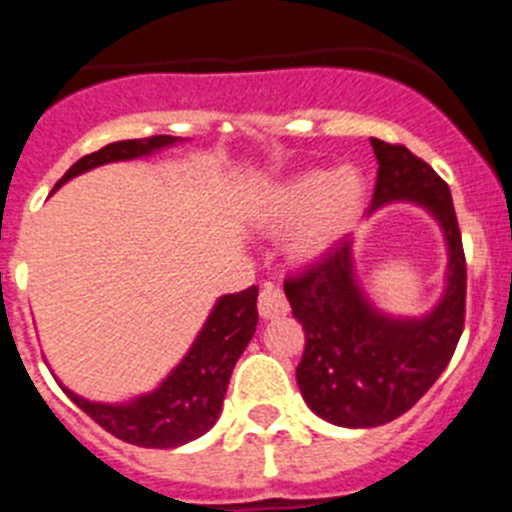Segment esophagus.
<instances>
[{"label": "esophagus", "instance_id": "34e87169", "mask_svg": "<svg viewBox=\"0 0 512 512\" xmlns=\"http://www.w3.org/2000/svg\"><path fill=\"white\" fill-rule=\"evenodd\" d=\"M287 312H289V302H287V297H284L282 289L274 287V284H266L259 295L261 318L274 320V318H282V315H287Z\"/></svg>", "mask_w": 512, "mask_h": 512}]
</instances>
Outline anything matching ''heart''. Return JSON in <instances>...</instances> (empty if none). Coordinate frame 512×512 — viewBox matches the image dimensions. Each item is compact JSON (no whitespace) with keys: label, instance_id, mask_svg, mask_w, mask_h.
<instances>
[{"label":"heart","instance_id":"b5f03b06","mask_svg":"<svg viewBox=\"0 0 512 512\" xmlns=\"http://www.w3.org/2000/svg\"><path fill=\"white\" fill-rule=\"evenodd\" d=\"M364 184L351 169H310L271 184L256 202L253 220L264 230H284L287 253L300 264L325 259L359 223Z\"/></svg>","mask_w":512,"mask_h":512}]
</instances>
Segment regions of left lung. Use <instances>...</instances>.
Masks as SVG:
<instances>
[{
  "instance_id": "obj_1",
  "label": "left lung",
  "mask_w": 512,
  "mask_h": 512,
  "mask_svg": "<svg viewBox=\"0 0 512 512\" xmlns=\"http://www.w3.org/2000/svg\"><path fill=\"white\" fill-rule=\"evenodd\" d=\"M379 161L372 212L392 202L428 210L446 243V287L418 318L379 310L356 277L354 243L284 282L305 328L297 384L307 408L341 428H374L408 413L449 366L464 330L467 261L449 184L405 146L372 138Z\"/></svg>"
}]
</instances>
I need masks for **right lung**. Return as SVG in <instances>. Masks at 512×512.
Segmentation results:
<instances>
[{"label":"right lung","instance_id":"1","mask_svg":"<svg viewBox=\"0 0 512 512\" xmlns=\"http://www.w3.org/2000/svg\"><path fill=\"white\" fill-rule=\"evenodd\" d=\"M182 140L174 135L117 140L79 158L53 189L97 166L153 156ZM256 297L259 287L220 297L184 359L166 374L156 390L125 402H92L71 392L69 387L63 390L94 423L125 443L146 446V449H176L205 436L220 418L235 361L241 359L248 341L256 333L259 323Z\"/></svg>","mask_w":512,"mask_h":512}]
</instances>
